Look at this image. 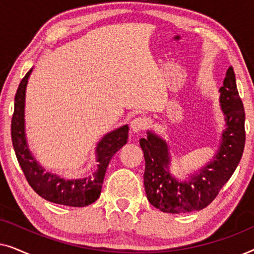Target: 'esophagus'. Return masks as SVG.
Returning a JSON list of instances; mask_svg holds the SVG:
<instances>
[{
    "label": "esophagus",
    "mask_w": 254,
    "mask_h": 254,
    "mask_svg": "<svg viewBox=\"0 0 254 254\" xmlns=\"http://www.w3.org/2000/svg\"><path fill=\"white\" fill-rule=\"evenodd\" d=\"M147 127V121H145L144 118H135V119L130 123V128L134 133H140V131H143Z\"/></svg>",
    "instance_id": "34e87169"
}]
</instances>
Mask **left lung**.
<instances>
[{"label":"left lung","mask_w":254,"mask_h":254,"mask_svg":"<svg viewBox=\"0 0 254 254\" xmlns=\"http://www.w3.org/2000/svg\"><path fill=\"white\" fill-rule=\"evenodd\" d=\"M218 91L225 123L220 147L213 159L189 175L187 180L182 182L170 171L172 156L164 138L148 130L147 137L140 140L145 159V193L149 202L161 211L182 214L206 208L241 162L245 145V111L232 67H229Z\"/></svg>","instance_id":"left-lung-1"}]
</instances>
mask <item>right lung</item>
Instances as JSON below:
<instances>
[{"label":"right lung","instance_id":"1","mask_svg":"<svg viewBox=\"0 0 254 254\" xmlns=\"http://www.w3.org/2000/svg\"><path fill=\"white\" fill-rule=\"evenodd\" d=\"M31 68L20 81L15 96L11 120V140L16 157L27 183L45 200L70 207H85L98 199L106 169L114 154L127 143L128 125L104 135L96 147V171L84 178L65 179L57 173L46 172L29 149L25 135V93Z\"/></svg>","mask_w":254,"mask_h":254}]
</instances>
